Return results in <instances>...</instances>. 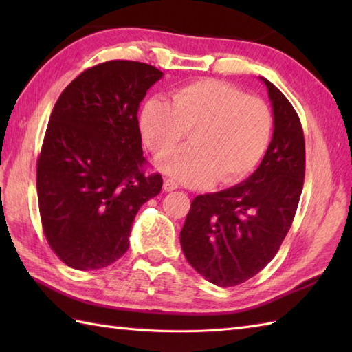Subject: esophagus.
<instances>
[{
    "label": "esophagus",
    "mask_w": 352,
    "mask_h": 352,
    "mask_svg": "<svg viewBox=\"0 0 352 352\" xmlns=\"http://www.w3.org/2000/svg\"><path fill=\"white\" fill-rule=\"evenodd\" d=\"M175 189H178V184L174 180H170V178H164L163 190L164 192H170V190H175Z\"/></svg>",
    "instance_id": "esophagus-1"
}]
</instances>
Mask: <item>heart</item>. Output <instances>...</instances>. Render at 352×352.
<instances>
[{
	"mask_svg": "<svg viewBox=\"0 0 352 352\" xmlns=\"http://www.w3.org/2000/svg\"><path fill=\"white\" fill-rule=\"evenodd\" d=\"M140 133L154 159H164L184 140L190 144L160 168L178 182L233 184L257 166L272 134V113L254 95L204 78L172 92L170 101L153 98L139 115Z\"/></svg>",
	"mask_w": 352,
	"mask_h": 352,
	"instance_id": "1",
	"label": "heart"
}]
</instances>
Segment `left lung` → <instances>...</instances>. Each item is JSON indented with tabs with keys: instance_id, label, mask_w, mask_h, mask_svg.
<instances>
[{
	"instance_id": "8db88e82",
	"label": "left lung",
	"mask_w": 352,
	"mask_h": 352,
	"mask_svg": "<svg viewBox=\"0 0 352 352\" xmlns=\"http://www.w3.org/2000/svg\"><path fill=\"white\" fill-rule=\"evenodd\" d=\"M263 81L274 110V134L263 160L245 183L193 199L180 233L189 263L221 287L245 283L275 257L302 192L300 116L278 87Z\"/></svg>"
}]
</instances>
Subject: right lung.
<instances>
[{
	"mask_svg": "<svg viewBox=\"0 0 352 352\" xmlns=\"http://www.w3.org/2000/svg\"><path fill=\"white\" fill-rule=\"evenodd\" d=\"M163 72L148 63L109 60L87 68L58 96L37 157L43 234L78 271L106 267L129 250L140 206L159 195L146 174L138 110Z\"/></svg>",
	"mask_w": 352,
	"mask_h": 352,
	"instance_id": "1",
	"label": "right lung"
}]
</instances>
